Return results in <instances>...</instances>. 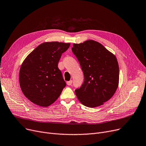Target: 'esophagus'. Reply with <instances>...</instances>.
<instances>
[{
    "mask_svg": "<svg viewBox=\"0 0 146 146\" xmlns=\"http://www.w3.org/2000/svg\"><path fill=\"white\" fill-rule=\"evenodd\" d=\"M72 80L68 81V82H67V85H68V86H70V85H72Z\"/></svg>",
    "mask_w": 146,
    "mask_h": 146,
    "instance_id": "34e87169",
    "label": "esophagus"
}]
</instances>
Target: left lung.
I'll return each mask as SVG.
<instances>
[{"label":"left lung","mask_w":146,"mask_h":146,"mask_svg":"<svg viewBox=\"0 0 146 146\" xmlns=\"http://www.w3.org/2000/svg\"><path fill=\"white\" fill-rule=\"evenodd\" d=\"M72 50L84 74L83 83L75 90L79 101L89 108L103 105L118 86L119 66L115 56L94 40L73 44Z\"/></svg>","instance_id":"left-lung-1"}]
</instances>
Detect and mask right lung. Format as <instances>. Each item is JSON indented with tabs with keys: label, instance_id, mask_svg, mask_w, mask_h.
<instances>
[{
	"label": "right lung",
	"instance_id": "right-lung-1",
	"mask_svg": "<svg viewBox=\"0 0 146 146\" xmlns=\"http://www.w3.org/2000/svg\"><path fill=\"white\" fill-rule=\"evenodd\" d=\"M70 45V43L43 42L23 61L19 71V85L30 101L47 107L58 99L66 86L58 63L61 54Z\"/></svg>",
	"mask_w": 146,
	"mask_h": 146
}]
</instances>
